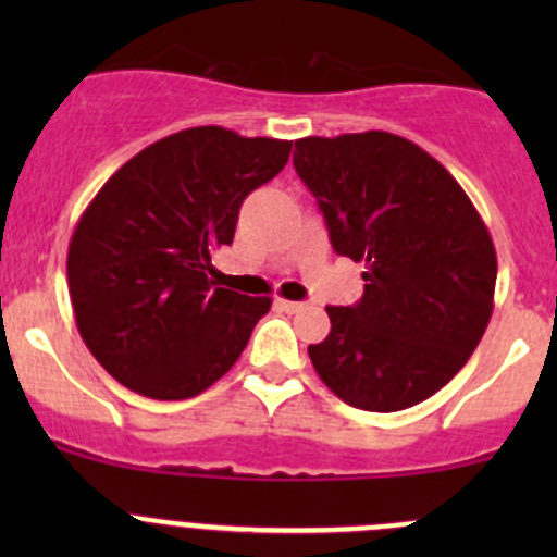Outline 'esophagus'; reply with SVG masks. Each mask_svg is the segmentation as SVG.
<instances>
[{
	"mask_svg": "<svg viewBox=\"0 0 557 557\" xmlns=\"http://www.w3.org/2000/svg\"><path fill=\"white\" fill-rule=\"evenodd\" d=\"M277 307H280V310H285V312H301V310H305V305H301V301H288V299H277Z\"/></svg>",
	"mask_w": 557,
	"mask_h": 557,
	"instance_id": "34e87169",
	"label": "esophagus"
}]
</instances>
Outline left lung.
<instances>
[{
	"label": "left lung",
	"mask_w": 557,
	"mask_h": 557,
	"mask_svg": "<svg viewBox=\"0 0 557 557\" xmlns=\"http://www.w3.org/2000/svg\"><path fill=\"white\" fill-rule=\"evenodd\" d=\"M294 166L339 256L367 263L356 307H325L307 347L331 393L398 412L445 387L493 314L496 247L476 207L434 156L391 132L296 139Z\"/></svg>",
	"instance_id": "left-lung-1"
}]
</instances>
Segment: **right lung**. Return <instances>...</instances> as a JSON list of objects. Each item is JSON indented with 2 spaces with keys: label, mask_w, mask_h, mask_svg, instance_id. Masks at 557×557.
I'll return each instance as SVG.
<instances>
[{
  "label": "right lung",
  "mask_w": 557,
  "mask_h": 557,
  "mask_svg": "<svg viewBox=\"0 0 557 557\" xmlns=\"http://www.w3.org/2000/svg\"><path fill=\"white\" fill-rule=\"evenodd\" d=\"M288 139L196 126L139 150L99 188L66 252L72 310L91 356L134 393L199 396L243 356L269 296L212 283L239 207L290 156Z\"/></svg>",
  "instance_id": "obj_1"
}]
</instances>
